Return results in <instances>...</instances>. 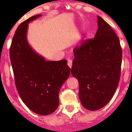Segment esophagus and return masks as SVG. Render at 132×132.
<instances>
[{"label": "esophagus", "mask_w": 132, "mask_h": 132, "mask_svg": "<svg viewBox=\"0 0 132 132\" xmlns=\"http://www.w3.org/2000/svg\"><path fill=\"white\" fill-rule=\"evenodd\" d=\"M67 64L68 66L71 68V66H72V61H71V60H68V61L67 62Z\"/></svg>", "instance_id": "esophagus-1"}]
</instances>
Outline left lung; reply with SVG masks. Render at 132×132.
<instances>
[{"label":"left lung","mask_w":132,"mask_h":132,"mask_svg":"<svg viewBox=\"0 0 132 132\" xmlns=\"http://www.w3.org/2000/svg\"><path fill=\"white\" fill-rule=\"evenodd\" d=\"M98 25L94 38L73 49L71 70L78 81L81 103L89 110L103 107L112 98L120 79L123 55L115 30L98 16Z\"/></svg>","instance_id":"1"}]
</instances>
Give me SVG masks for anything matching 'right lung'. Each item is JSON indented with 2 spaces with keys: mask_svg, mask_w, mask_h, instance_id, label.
<instances>
[{
  "mask_svg": "<svg viewBox=\"0 0 132 132\" xmlns=\"http://www.w3.org/2000/svg\"><path fill=\"white\" fill-rule=\"evenodd\" d=\"M40 16H33L18 27L12 39L9 56L21 99L32 111L45 116L58 107L60 89L70 75V68L66 60L46 61L28 44V23Z\"/></svg>",
  "mask_w": 132,
  "mask_h": 132,
  "instance_id": "1",
  "label": "right lung"
}]
</instances>
